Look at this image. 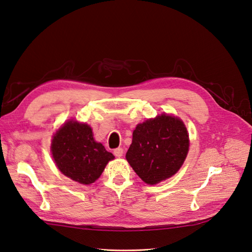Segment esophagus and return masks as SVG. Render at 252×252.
<instances>
[{"label": "esophagus", "instance_id": "obj_1", "mask_svg": "<svg viewBox=\"0 0 252 252\" xmlns=\"http://www.w3.org/2000/svg\"><path fill=\"white\" fill-rule=\"evenodd\" d=\"M123 148L122 147H118V148H115L114 151H113V154H114V156L115 157H118V158H120V157H122V156H123Z\"/></svg>", "mask_w": 252, "mask_h": 252}]
</instances>
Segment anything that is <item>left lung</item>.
<instances>
[{
  "label": "left lung",
  "mask_w": 252,
  "mask_h": 252,
  "mask_svg": "<svg viewBox=\"0 0 252 252\" xmlns=\"http://www.w3.org/2000/svg\"><path fill=\"white\" fill-rule=\"evenodd\" d=\"M189 152V135L178 118L162 114L135 127L126 159L147 185L175 175Z\"/></svg>",
  "instance_id": "1"
}]
</instances>
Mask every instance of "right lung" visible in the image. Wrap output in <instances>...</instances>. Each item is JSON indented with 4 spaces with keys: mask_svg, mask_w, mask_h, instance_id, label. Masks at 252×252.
Here are the masks:
<instances>
[{
    "mask_svg": "<svg viewBox=\"0 0 252 252\" xmlns=\"http://www.w3.org/2000/svg\"><path fill=\"white\" fill-rule=\"evenodd\" d=\"M51 148L60 172L81 185L98 179L107 163L114 159L103 144L94 141L90 126L73 121L54 135Z\"/></svg>",
    "mask_w": 252,
    "mask_h": 252,
    "instance_id": "add662e5",
    "label": "right lung"
}]
</instances>
